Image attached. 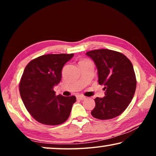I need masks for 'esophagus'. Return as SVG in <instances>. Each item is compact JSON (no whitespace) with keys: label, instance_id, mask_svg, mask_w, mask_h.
Listing matches in <instances>:
<instances>
[{"label":"esophagus","instance_id":"34e87169","mask_svg":"<svg viewBox=\"0 0 156 156\" xmlns=\"http://www.w3.org/2000/svg\"><path fill=\"white\" fill-rule=\"evenodd\" d=\"M76 99H79V100H84V99H86V97H84V96L80 95V96H77V97H76Z\"/></svg>","mask_w":156,"mask_h":156}]
</instances>
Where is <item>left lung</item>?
Returning a JSON list of instances; mask_svg holds the SVG:
<instances>
[{
	"label": "left lung",
	"instance_id": "8db88e82",
	"mask_svg": "<svg viewBox=\"0 0 156 156\" xmlns=\"http://www.w3.org/2000/svg\"><path fill=\"white\" fill-rule=\"evenodd\" d=\"M97 68L99 84L104 85L105 97L94 99L91 114L96 119L107 120L124 112L133 99L136 80L131 61L116 51L101 49L86 53Z\"/></svg>",
	"mask_w": 156,
	"mask_h": 156
}]
</instances>
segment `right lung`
Segmentation results:
<instances>
[{"mask_svg":"<svg viewBox=\"0 0 156 156\" xmlns=\"http://www.w3.org/2000/svg\"><path fill=\"white\" fill-rule=\"evenodd\" d=\"M73 56L42 55L25 68L19 85L20 97L31 116L42 124L59 125L69 118L75 96H56L53 88L60 82L63 66Z\"/></svg>","mask_w":156,"mask_h":156,"instance_id":"1","label":"right lung"}]
</instances>
